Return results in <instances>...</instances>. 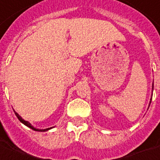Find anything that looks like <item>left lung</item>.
Returning <instances> with one entry per match:
<instances>
[{"label": "left lung", "mask_w": 160, "mask_h": 160, "mask_svg": "<svg viewBox=\"0 0 160 160\" xmlns=\"http://www.w3.org/2000/svg\"><path fill=\"white\" fill-rule=\"evenodd\" d=\"M152 89L153 90V83H152ZM151 101H152V98H151V99H150V102H149V103H151Z\"/></svg>", "instance_id": "obj_1"}]
</instances>
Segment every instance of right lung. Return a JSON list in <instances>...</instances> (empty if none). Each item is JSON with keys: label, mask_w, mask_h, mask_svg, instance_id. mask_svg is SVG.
Returning <instances> with one entry per match:
<instances>
[{"label": "right lung", "mask_w": 160, "mask_h": 160, "mask_svg": "<svg viewBox=\"0 0 160 160\" xmlns=\"http://www.w3.org/2000/svg\"><path fill=\"white\" fill-rule=\"evenodd\" d=\"M14 111V110H13ZM14 113H15V114H16V116H17V118L18 119H19V121L21 123H23V125H25L26 126H28L29 128L32 129V130H34V131H41V132H44V131H49V130H51V129H52L53 127H50V128H47V129H37V128H35V127H34L33 125L30 124V123L29 122V121H27V120H24V119L22 118V117L20 116L19 114L16 112V111H14Z\"/></svg>", "instance_id": "add662e5"}]
</instances>
